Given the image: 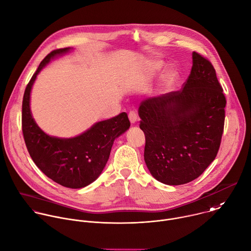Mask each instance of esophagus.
<instances>
[{"label": "esophagus", "mask_w": 251, "mask_h": 251, "mask_svg": "<svg viewBox=\"0 0 251 251\" xmlns=\"http://www.w3.org/2000/svg\"><path fill=\"white\" fill-rule=\"evenodd\" d=\"M128 116H129V120H130V122H131L132 124L136 123V121H137V119H138V115H137V113H136L135 111H130L129 114H128Z\"/></svg>", "instance_id": "obj_1"}]
</instances>
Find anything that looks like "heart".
Masks as SVG:
<instances>
[{"instance_id": "1", "label": "heart", "mask_w": 251, "mask_h": 251, "mask_svg": "<svg viewBox=\"0 0 251 251\" xmlns=\"http://www.w3.org/2000/svg\"><path fill=\"white\" fill-rule=\"evenodd\" d=\"M153 67L154 68H159L160 64L159 63H155V64H153ZM174 79H175L174 72H172V71L167 72L165 74V76H164V86H165V88H169L172 85Z\"/></svg>"}]
</instances>
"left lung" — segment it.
I'll list each match as a JSON object with an SVG mask.
<instances>
[{"instance_id":"8db88e82","label":"left lung","mask_w":251,"mask_h":251,"mask_svg":"<svg viewBox=\"0 0 251 251\" xmlns=\"http://www.w3.org/2000/svg\"><path fill=\"white\" fill-rule=\"evenodd\" d=\"M225 106L213 65L194 51L183 89L149 98L139 107L146 136L144 157L152 177L170 186L200 177L219 151Z\"/></svg>"}]
</instances>
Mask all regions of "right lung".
I'll use <instances>...</instances> for the list:
<instances>
[{
	"mask_svg": "<svg viewBox=\"0 0 251 251\" xmlns=\"http://www.w3.org/2000/svg\"><path fill=\"white\" fill-rule=\"evenodd\" d=\"M69 50L70 48H64L50 52L27 84L22 101V133L32 160L47 177L63 187L80 189L100 175L114 140L129 129L130 121L127 113L122 112L69 139L49 136L40 129L30 110L32 86L39 72L51 58Z\"/></svg>",
	"mask_w": 251,
	"mask_h": 251,
	"instance_id": "1",
	"label": "right lung"
}]
</instances>
